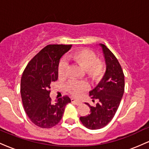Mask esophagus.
<instances>
[{"label": "esophagus", "mask_w": 149, "mask_h": 149, "mask_svg": "<svg viewBox=\"0 0 149 149\" xmlns=\"http://www.w3.org/2000/svg\"><path fill=\"white\" fill-rule=\"evenodd\" d=\"M71 102H72L73 104H76V105H77V106L80 105V104H81V102H79V101H78V100H74V99H71Z\"/></svg>", "instance_id": "1"}]
</instances>
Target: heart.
Returning a JSON list of instances; mask_svg holds the SVG:
<instances>
[{
	"label": "heart",
	"instance_id": "obj_1",
	"mask_svg": "<svg viewBox=\"0 0 149 149\" xmlns=\"http://www.w3.org/2000/svg\"><path fill=\"white\" fill-rule=\"evenodd\" d=\"M70 59L85 69V73L92 80H99L105 72L106 66L103 60L97 58L93 51L88 49H81L74 52L70 56ZM66 63L61 61L58 66V76L62 78L65 76ZM88 88L85 81L70 80L66 86V89L71 95L77 97L81 92Z\"/></svg>",
	"mask_w": 149,
	"mask_h": 149
}]
</instances>
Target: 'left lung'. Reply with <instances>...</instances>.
<instances>
[{"mask_svg": "<svg viewBox=\"0 0 149 149\" xmlns=\"http://www.w3.org/2000/svg\"><path fill=\"white\" fill-rule=\"evenodd\" d=\"M100 45L105 59V74L96 88L90 92L91 98L98 100L99 102L95 107L85 103L90 108V113L80 118L83 125L90 130L101 129L111 120L118 109L125 89V78L120 64L107 46Z\"/></svg>", "mask_w": 149, "mask_h": 149, "instance_id": "left-lung-1", "label": "left lung"}]
</instances>
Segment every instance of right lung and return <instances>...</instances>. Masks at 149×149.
<instances>
[{"label": "right lung", "mask_w": 149, "mask_h": 149, "mask_svg": "<svg viewBox=\"0 0 149 149\" xmlns=\"http://www.w3.org/2000/svg\"><path fill=\"white\" fill-rule=\"evenodd\" d=\"M71 45H49L41 49L27 64L21 79V97L26 113L31 122L42 128H50L61 120L66 104L64 96L54 102L49 97L50 84L58 78L61 57Z\"/></svg>", "instance_id": "right-lung-1"}]
</instances>
